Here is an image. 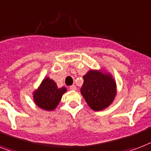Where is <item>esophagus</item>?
<instances>
[{
	"instance_id": "34e87169",
	"label": "esophagus",
	"mask_w": 151,
	"mask_h": 151,
	"mask_svg": "<svg viewBox=\"0 0 151 151\" xmlns=\"http://www.w3.org/2000/svg\"><path fill=\"white\" fill-rule=\"evenodd\" d=\"M70 89L71 91H76L77 90V87H76L75 85H72V86L70 87Z\"/></svg>"
}]
</instances>
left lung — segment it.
Listing matches in <instances>:
<instances>
[{
	"label": "left lung",
	"mask_w": 151,
	"mask_h": 151,
	"mask_svg": "<svg viewBox=\"0 0 151 151\" xmlns=\"http://www.w3.org/2000/svg\"><path fill=\"white\" fill-rule=\"evenodd\" d=\"M83 78L81 93L91 109L102 111L112 104L117 94V87L109 72L103 68L89 70Z\"/></svg>",
	"instance_id": "left-lung-1"
}]
</instances>
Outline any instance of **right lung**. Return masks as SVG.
<instances>
[{"instance_id": "obj_1", "label": "right lung", "mask_w": 151, "mask_h": 151, "mask_svg": "<svg viewBox=\"0 0 151 151\" xmlns=\"http://www.w3.org/2000/svg\"><path fill=\"white\" fill-rule=\"evenodd\" d=\"M67 92L65 87L58 88L53 80L49 77L44 78L41 84L32 93L34 103L41 109L52 111L58 106L62 96Z\"/></svg>"}]
</instances>
